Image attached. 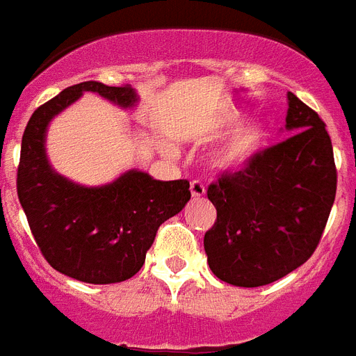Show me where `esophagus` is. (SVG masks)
<instances>
[{
  "mask_svg": "<svg viewBox=\"0 0 356 356\" xmlns=\"http://www.w3.org/2000/svg\"><path fill=\"white\" fill-rule=\"evenodd\" d=\"M191 195L193 198H202V196L206 195V187H204L202 181H196V180L191 181Z\"/></svg>",
  "mask_w": 356,
  "mask_h": 356,
  "instance_id": "esophagus-1",
  "label": "esophagus"
}]
</instances>
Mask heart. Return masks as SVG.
I'll return each instance as SVG.
<instances>
[{
  "mask_svg": "<svg viewBox=\"0 0 356 356\" xmlns=\"http://www.w3.org/2000/svg\"><path fill=\"white\" fill-rule=\"evenodd\" d=\"M232 121H224V129ZM270 138V124L263 118H252L244 121L229 134L213 154V165L218 170H238L246 167L264 149Z\"/></svg>",
  "mask_w": 356,
  "mask_h": 356,
  "instance_id": "heart-1",
  "label": "heart"
}]
</instances>
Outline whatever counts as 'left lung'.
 Returning <instances> with one entry per match:
<instances>
[{
  "label": "left lung",
  "instance_id": "1",
  "mask_svg": "<svg viewBox=\"0 0 356 356\" xmlns=\"http://www.w3.org/2000/svg\"><path fill=\"white\" fill-rule=\"evenodd\" d=\"M291 138L207 187L217 220L204 235L207 264L229 285L285 277L316 250L337 195L331 138L320 115L289 92Z\"/></svg>",
  "mask_w": 356,
  "mask_h": 356
}]
</instances>
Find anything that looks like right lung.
Returning a JSON list of instances; mask_svg holds the SVG:
<instances>
[{
  "mask_svg": "<svg viewBox=\"0 0 356 356\" xmlns=\"http://www.w3.org/2000/svg\"><path fill=\"white\" fill-rule=\"evenodd\" d=\"M84 92L99 93L124 110L139 99L132 86L88 81L42 104L25 127L16 186L47 263L76 281L110 285L138 274L158 227L186 207L191 191L187 180H154L138 169L97 187L58 175L45 154L47 127Z\"/></svg>",
  "mask_w": 356,
  "mask_h": 356,
  "instance_id": "right-lung-1",
  "label": "right lung"
}]
</instances>
